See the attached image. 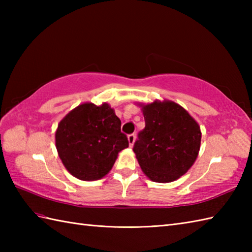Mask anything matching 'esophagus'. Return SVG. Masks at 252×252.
I'll use <instances>...</instances> for the list:
<instances>
[{
  "label": "esophagus",
  "instance_id": "1",
  "mask_svg": "<svg viewBox=\"0 0 252 252\" xmlns=\"http://www.w3.org/2000/svg\"><path fill=\"white\" fill-rule=\"evenodd\" d=\"M127 141H129V145H130V147H132V146H133V144H134V142H135V134H134V133H133V134H130L129 136H127Z\"/></svg>",
  "mask_w": 252,
  "mask_h": 252
}]
</instances>
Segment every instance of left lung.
<instances>
[{"label":"left lung","instance_id":"obj_1","mask_svg":"<svg viewBox=\"0 0 252 252\" xmlns=\"http://www.w3.org/2000/svg\"><path fill=\"white\" fill-rule=\"evenodd\" d=\"M145 127L138 133L133 152L147 178L157 183L180 179L196 161L201 131L189 111L172 100L137 104Z\"/></svg>","mask_w":252,"mask_h":252}]
</instances>
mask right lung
<instances>
[{
    "label": "right lung",
    "instance_id": "right-lung-1",
    "mask_svg": "<svg viewBox=\"0 0 252 252\" xmlns=\"http://www.w3.org/2000/svg\"><path fill=\"white\" fill-rule=\"evenodd\" d=\"M56 149L74 178L96 181L108 174L123 149L129 147L121 121L109 104L83 103L58 123Z\"/></svg>",
    "mask_w": 252,
    "mask_h": 252
}]
</instances>
